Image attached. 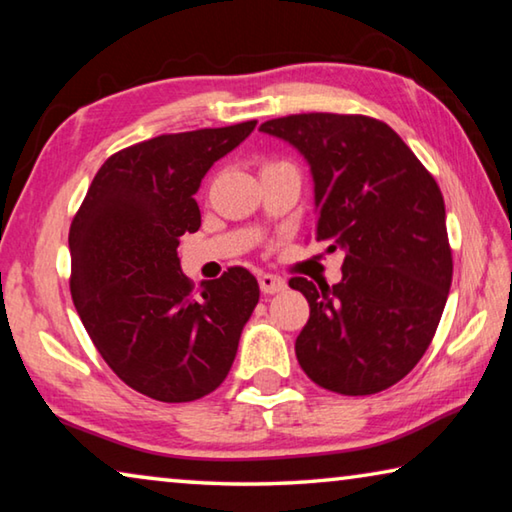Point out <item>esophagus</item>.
Masks as SVG:
<instances>
[{"label": "esophagus", "instance_id": "obj_1", "mask_svg": "<svg viewBox=\"0 0 512 512\" xmlns=\"http://www.w3.org/2000/svg\"><path fill=\"white\" fill-rule=\"evenodd\" d=\"M259 289L264 291V294H278V291H285L287 289V282L278 278V275H271V273H262L259 275Z\"/></svg>", "mask_w": 512, "mask_h": 512}]
</instances>
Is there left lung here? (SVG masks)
<instances>
[{
  "label": "left lung",
  "instance_id": "1",
  "mask_svg": "<svg viewBox=\"0 0 512 512\" xmlns=\"http://www.w3.org/2000/svg\"><path fill=\"white\" fill-rule=\"evenodd\" d=\"M259 129L303 154L314 180V241L346 253L337 285L289 280L310 303L298 364L330 392H383L431 346L449 296L453 259L440 186L376 118L298 113Z\"/></svg>",
  "mask_w": 512,
  "mask_h": 512
}]
</instances>
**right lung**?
I'll use <instances>...</instances> for the list:
<instances>
[{
    "instance_id": "add662e5",
    "label": "right lung",
    "mask_w": 512,
    "mask_h": 512,
    "mask_svg": "<svg viewBox=\"0 0 512 512\" xmlns=\"http://www.w3.org/2000/svg\"><path fill=\"white\" fill-rule=\"evenodd\" d=\"M248 123L161 134L97 170L70 225V294L111 371L164 403L223 383L259 300L255 275L232 266L196 291L177 246L200 227L202 177L253 132Z\"/></svg>"
}]
</instances>
